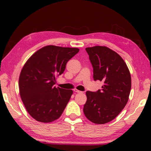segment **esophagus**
I'll list each match as a JSON object with an SVG mask.
<instances>
[{
	"label": "esophagus",
	"instance_id": "obj_1",
	"mask_svg": "<svg viewBox=\"0 0 151 151\" xmlns=\"http://www.w3.org/2000/svg\"><path fill=\"white\" fill-rule=\"evenodd\" d=\"M74 92H75V93H82V91H79L77 89H75V90H74Z\"/></svg>",
	"mask_w": 151,
	"mask_h": 151
}]
</instances>
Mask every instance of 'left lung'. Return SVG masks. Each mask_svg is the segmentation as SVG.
I'll return each mask as SVG.
<instances>
[{
    "label": "left lung",
    "mask_w": 151,
    "mask_h": 151,
    "mask_svg": "<svg viewBox=\"0 0 151 151\" xmlns=\"http://www.w3.org/2000/svg\"><path fill=\"white\" fill-rule=\"evenodd\" d=\"M86 50L93 68L94 81L104 82L96 92L87 91L83 111L94 124H103L114 120L128 101L131 75L125 61L107 46L88 47Z\"/></svg>",
    "instance_id": "1"
}]
</instances>
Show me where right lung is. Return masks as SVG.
Wrapping results in <instances>:
<instances>
[{"mask_svg":"<svg viewBox=\"0 0 151 151\" xmlns=\"http://www.w3.org/2000/svg\"><path fill=\"white\" fill-rule=\"evenodd\" d=\"M78 52L76 48L46 46L23 65L19 77L20 96L27 111L37 121L52 122L63 113L73 91L54 84L68 61Z\"/></svg>","mask_w":151,"mask_h":151,"instance_id":"right-lung-1","label":"right lung"}]
</instances>
